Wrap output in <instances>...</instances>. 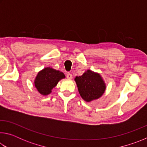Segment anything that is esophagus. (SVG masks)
<instances>
[{"mask_svg": "<svg viewBox=\"0 0 147 147\" xmlns=\"http://www.w3.org/2000/svg\"><path fill=\"white\" fill-rule=\"evenodd\" d=\"M67 79L70 80L73 78V76H72V74L71 73H67Z\"/></svg>", "mask_w": 147, "mask_h": 147, "instance_id": "obj_1", "label": "esophagus"}]
</instances>
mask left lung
<instances>
[{
    "label": "left lung",
    "mask_w": 147,
    "mask_h": 147,
    "mask_svg": "<svg viewBox=\"0 0 147 147\" xmlns=\"http://www.w3.org/2000/svg\"><path fill=\"white\" fill-rule=\"evenodd\" d=\"M74 80L81 97L88 102L101 97L105 92L106 86L100 74L89 69Z\"/></svg>",
    "instance_id": "obj_1"
}]
</instances>
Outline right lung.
I'll return each mask as SVG.
<instances>
[{"label": "right lung", "instance_id": "right-lung-1", "mask_svg": "<svg viewBox=\"0 0 147 147\" xmlns=\"http://www.w3.org/2000/svg\"><path fill=\"white\" fill-rule=\"evenodd\" d=\"M65 78V76L62 72L52 67H45L37 74L34 84L39 93L46 96L51 93L59 80Z\"/></svg>", "mask_w": 147, "mask_h": 147}]
</instances>
